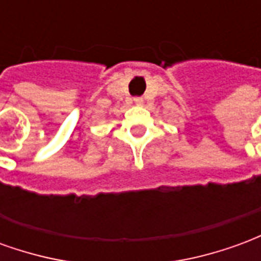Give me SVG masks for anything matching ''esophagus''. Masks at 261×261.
<instances>
[{
	"instance_id": "esophagus-1",
	"label": "esophagus",
	"mask_w": 261,
	"mask_h": 261,
	"mask_svg": "<svg viewBox=\"0 0 261 261\" xmlns=\"http://www.w3.org/2000/svg\"><path fill=\"white\" fill-rule=\"evenodd\" d=\"M134 102H136L137 105H142L144 100H142V97H136V99H134Z\"/></svg>"
}]
</instances>
